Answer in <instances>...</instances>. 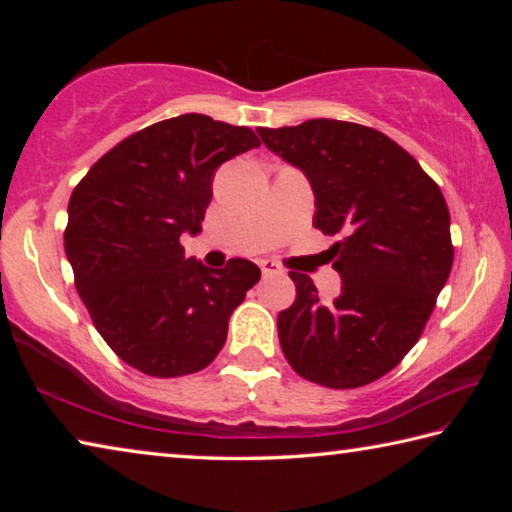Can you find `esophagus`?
Returning a JSON list of instances; mask_svg holds the SVG:
<instances>
[{
  "label": "esophagus",
  "instance_id": "1",
  "mask_svg": "<svg viewBox=\"0 0 512 512\" xmlns=\"http://www.w3.org/2000/svg\"><path fill=\"white\" fill-rule=\"evenodd\" d=\"M259 268H262V275L264 277H273V275H282L284 273L282 266L275 264L273 259H262V262H259Z\"/></svg>",
  "mask_w": 512,
  "mask_h": 512
}]
</instances>
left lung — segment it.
Returning <instances> with one entry per match:
<instances>
[{"label":"left lung","instance_id":"8db88e82","mask_svg":"<svg viewBox=\"0 0 512 512\" xmlns=\"http://www.w3.org/2000/svg\"><path fill=\"white\" fill-rule=\"evenodd\" d=\"M257 133L307 176L316 228L341 235L329 248L343 280L339 298L325 305L309 275L289 273L296 302L277 316L284 357L314 384L366 386L418 343L452 271L445 196L375 128L309 119Z\"/></svg>","mask_w":512,"mask_h":512}]
</instances>
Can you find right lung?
I'll return each instance as SVG.
<instances>
[{"label":"right lung","instance_id":"right-lung-1","mask_svg":"<svg viewBox=\"0 0 512 512\" xmlns=\"http://www.w3.org/2000/svg\"><path fill=\"white\" fill-rule=\"evenodd\" d=\"M257 135L207 115H180L126 137L92 164L67 205L65 253L74 284L119 359L151 377L210 366L228 320L262 271L235 257L225 268L185 259L198 235L214 171L257 149Z\"/></svg>","mask_w":512,"mask_h":512}]
</instances>
